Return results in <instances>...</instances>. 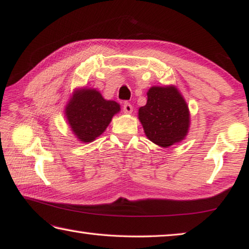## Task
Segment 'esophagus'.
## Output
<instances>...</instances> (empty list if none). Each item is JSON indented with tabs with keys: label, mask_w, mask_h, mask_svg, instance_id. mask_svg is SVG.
Instances as JSON below:
<instances>
[{
	"label": "esophagus",
	"mask_w": 249,
	"mask_h": 249,
	"mask_svg": "<svg viewBox=\"0 0 249 249\" xmlns=\"http://www.w3.org/2000/svg\"><path fill=\"white\" fill-rule=\"evenodd\" d=\"M133 111V108H132V106L130 105V103H128V102H125L124 105V113H127V114H130Z\"/></svg>",
	"instance_id": "obj_1"
}]
</instances>
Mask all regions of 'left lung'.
Listing matches in <instances>:
<instances>
[{
  "label": "left lung",
  "mask_w": 249,
  "mask_h": 249,
  "mask_svg": "<svg viewBox=\"0 0 249 249\" xmlns=\"http://www.w3.org/2000/svg\"><path fill=\"white\" fill-rule=\"evenodd\" d=\"M147 97L146 106L138 111L144 135L162 148L181 142L190 127L189 108L182 94L175 86H154Z\"/></svg>",
  "instance_id": "obj_1"
}]
</instances>
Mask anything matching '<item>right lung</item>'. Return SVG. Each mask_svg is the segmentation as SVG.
<instances>
[{
    "label": "right lung",
    "mask_w": 249,
    "mask_h": 249,
    "mask_svg": "<svg viewBox=\"0 0 249 249\" xmlns=\"http://www.w3.org/2000/svg\"><path fill=\"white\" fill-rule=\"evenodd\" d=\"M119 111V103L106 100L97 89L85 87L73 91L64 116L76 139L87 143L101 136Z\"/></svg>",
    "instance_id": "right-lung-1"
}]
</instances>
